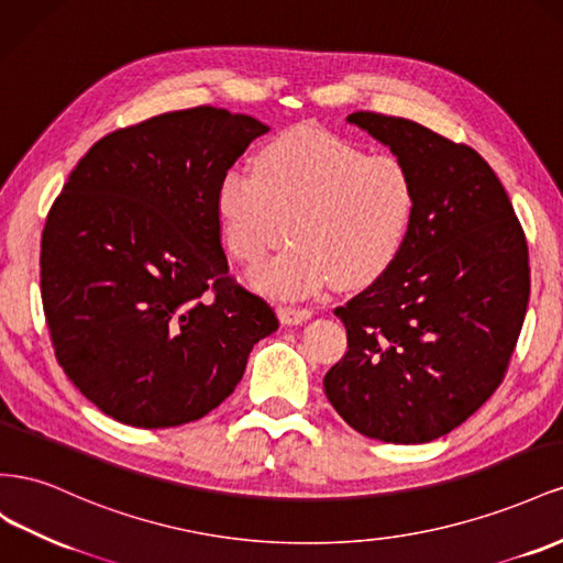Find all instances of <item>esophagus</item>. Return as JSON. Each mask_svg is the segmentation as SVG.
<instances>
[{
    "label": "esophagus",
    "mask_w": 563,
    "mask_h": 563,
    "mask_svg": "<svg viewBox=\"0 0 563 563\" xmlns=\"http://www.w3.org/2000/svg\"><path fill=\"white\" fill-rule=\"evenodd\" d=\"M278 318L283 325H299V323H307L311 318V311L307 309H292V307H280L278 309Z\"/></svg>",
    "instance_id": "1"
}]
</instances>
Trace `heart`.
Returning <instances> with one entry per match:
<instances>
[{"label":"heart","instance_id":"1","mask_svg":"<svg viewBox=\"0 0 563 563\" xmlns=\"http://www.w3.org/2000/svg\"><path fill=\"white\" fill-rule=\"evenodd\" d=\"M223 245L243 266L295 243L254 276L278 297L363 287L404 252L417 212L415 176L394 155H367L342 136L297 126L260 151L254 172L231 167L217 184Z\"/></svg>","mask_w":563,"mask_h":563}]
</instances>
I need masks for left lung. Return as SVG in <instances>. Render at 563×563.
Wrapping results in <instances>:
<instances>
[{
  "mask_svg": "<svg viewBox=\"0 0 563 563\" xmlns=\"http://www.w3.org/2000/svg\"><path fill=\"white\" fill-rule=\"evenodd\" d=\"M415 176L417 212L394 266L334 309L349 351L325 396L387 443H429L500 387L531 295L521 223L490 165L406 118L351 112Z\"/></svg>",
  "mask_w": 563,
  "mask_h": 563,
  "instance_id": "obj_1",
  "label": "left lung"
}]
</instances>
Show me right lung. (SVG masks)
Segmentation results:
<instances>
[{
  "mask_svg": "<svg viewBox=\"0 0 563 563\" xmlns=\"http://www.w3.org/2000/svg\"><path fill=\"white\" fill-rule=\"evenodd\" d=\"M268 126L198 106L96 141L42 233V303L75 387L143 429L200 420L278 330L229 276L217 184Z\"/></svg>",
  "mask_w": 563,
  "mask_h": 563,
  "instance_id": "1",
  "label": "right lung"
}]
</instances>
